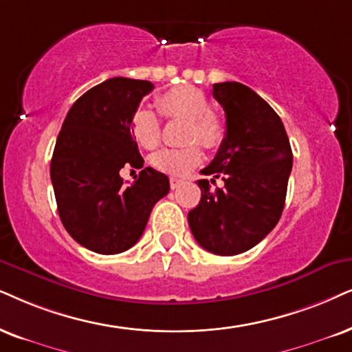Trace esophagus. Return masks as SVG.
Here are the masks:
<instances>
[{
  "label": "esophagus",
  "mask_w": 352,
  "mask_h": 352,
  "mask_svg": "<svg viewBox=\"0 0 352 352\" xmlns=\"http://www.w3.org/2000/svg\"><path fill=\"white\" fill-rule=\"evenodd\" d=\"M182 184H184V180L177 179V177H170V188H172V190L179 188V186H180Z\"/></svg>",
  "instance_id": "esophagus-1"
}]
</instances>
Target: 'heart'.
<instances>
[{"label": "heart", "mask_w": 352, "mask_h": 352, "mask_svg": "<svg viewBox=\"0 0 352 352\" xmlns=\"http://www.w3.org/2000/svg\"><path fill=\"white\" fill-rule=\"evenodd\" d=\"M166 118H182L188 122L186 141H198L204 148L214 149L226 138V123L212 112L208 96L193 86H177L164 92L155 100ZM131 133L146 149L157 148L161 143L162 124L159 115L149 109H138L131 118ZM203 161V153L197 144L182 149L166 148L151 159L153 166L168 175H185Z\"/></svg>", "instance_id": "heart-1"}]
</instances>
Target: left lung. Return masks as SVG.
<instances>
[{
    "instance_id": "left-lung-1",
    "label": "left lung",
    "mask_w": 352,
    "mask_h": 352,
    "mask_svg": "<svg viewBox=\"0 0 352 352\" xmlns=\"http://www.w3.org/2000/svg\"><path fill=\"white\" fill-rule=\"evenodd\" d=\"M212 96L226 112V138L201 173L222 177L224 186L211 191L208 180L197 182L201 199L188 212V224L204 250L232 256L250 250L278 224L292 151L279 115L250 87L219 82Z\"/></svg>"
}]
</instances>
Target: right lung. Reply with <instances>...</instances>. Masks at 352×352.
Segmentation results:
<instances>
[{"label": "right lung", "instance_id": "1", "mask_svg": "<svg viewBox=\"0 0 352 352\" xmlns=\"http://www.w3.org/2000/svg\"><path fill=\"white\" fill-rule=\"evenodd\" d=\"M153 82L112 78L89 89L66 115L50 164L58 214L79 245L102 255L131 248L154 204L170 190L167 175L146 167L124 185V166L143 167L131 118Z\"/></svg>", "mask_w": 352, "mask_h": 352}]
</instances>
